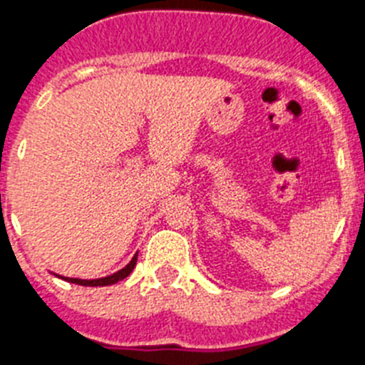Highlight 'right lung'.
Wrapping results in <instances>:
<instances>
[{"instance_id":"1","label":"right lung","mask_w":365,"mask_h":365,"mask_svg":"<svg viewBox=\"0 0 365 365\" xmlns=\"http://www.w3.org/2000/svg\"><path fill=\"white\" fill-rule=\"evenodd\" d=\"M135 263H137V254L133 256V258H131V262L128 263L125 267L120 269V271L113 272V274H109V277L94 278V280H83V278H66V277H59V274H57V277L63 278V280H66V282H72V284H78V286H91V287H94V286H111V284H116V282L124 280V278L128 277V274H130L133 269H135Z\"/></svg>"}]
</instances>
